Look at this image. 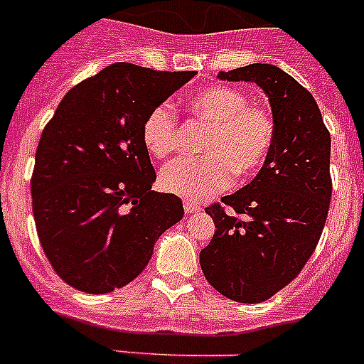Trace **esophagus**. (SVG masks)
<instances>
[{
	"instance_id": "esophagus-1",
	"label": "esophagus",
	"mask_w": 364,
	"mask_h": 364,
	"mask_svg": "<svg viewBox=\"0 0 364 364\" xmlns=\"http://www.w3.org/2000/svg\"><path fill=\"white\" fill-rule=\"evenodd\" d=\"M183 207H185V213H187V215H194V213H200L201 210L200 203H196V201L192 200L183 201Z\"/></svg>"
}]
</instances>
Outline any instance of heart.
Listing matches in <instances>:
<instances>
[{
	"label": "heart",
	"mask_w": 364,
	"mask_h": 364,
	"mask_svg": "<svg viewBox=\"0 0 364 364\" xmlns=\"http://www.w3.org/2000/svg\"><path fill=\"white\" fill-rule=\"evenodd\" d=\"M188 107L209 129L200 157L176 159L161 170L159 183L166 192L187 200H205L233 181L261 170L276 139V124L267 109L252 105L248 96L225 85H210L188 97ZM142 144L163 159L177 148V120L172 105L161 103L142 122Z\"/></svg>",
	"instance_id": "b5f03b06"
}]
</instances>
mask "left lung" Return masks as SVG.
<instances>
[{
    "label": "left lung",
    "instance_id": "left-lung-1",
    "mask_svg": "<svg viewBox=\"0 0 364 364\" xmlns=\"http://www.w3.org/2000/svg\"><path fill=\"white\" fill-rule=\"evenodd\" d=\"M216 77L261 87L276 139L257 176L222 198L233 213L205 209L216 231L200 264L220 294L261 304L300 274L318 244L331 200V139L309 90L274 64H248Z\"/></svg>",
    "mask_w": 364,
    "mask_h": 364
}]
</instances>
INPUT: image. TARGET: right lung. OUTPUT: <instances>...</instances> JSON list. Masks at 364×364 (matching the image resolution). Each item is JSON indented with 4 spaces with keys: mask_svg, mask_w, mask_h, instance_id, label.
I'll return each instance as SVG.
<instances>
[{
    "mask_svg": "<svg viewBox=\"0 0 364 364\" xmlns=\"http://www.w3.org/2000/svg\"><path fill=\"white\" fill-rule=\"evenodd\" d=\"M194 75L114 63L73 87L42 131L31 179L36 233L73 289L107 294L131 283L185 215L179 198L151 191L157 176L140 129Z\"/></svg>",
    "mask_w": 364,
    "mask_h": 364,
    "instance_id": "right-lung-1",
    "label": "right lung"
}]
</instances>
